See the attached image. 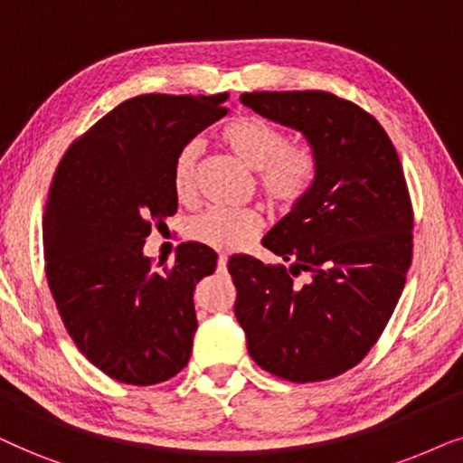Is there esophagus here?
<instances>
[{
  "label": "esophagus",
  "mask_w": 463,
  "mask_h": 463,
  "mask_svg": "<svg viewBox=\"0 0 463 463\" xmlns=\"http://www.w3.org/2000/svg\"><path fill=\"white\" fill-rule=\"evenodd\" d=\"M226 262H228L226 254H220V258H218V270H220V273H222V270H226Z\"/></svg>",
  "instance_id": "1"
}]
</instances>
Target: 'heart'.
I'll return each instance as SVG.
<instances>
[{
	"label": "heart",
	"instance_id": "1",
	"mask_svg": "<svg viewBox=\"0 0 463 463\" xmlns=\"http://www.w3.org/2000/svg\"><path fill=\"white\" fill-rule=\"evenodd\" d=\"M220 141L245 167L256 171L258 188L273 209L288 212L309 193L317 174L316 150L303 141H288L286 131L256 114H241L228 120ZM199 141H188L174 163V193L188 201L194 193V171ZM260 232V215L251 209H207L193 215L184 235L207 248L231 251Z\"/></svg>",
	"mask_w": 463,
	"mask_h": 463
}]
</instances>
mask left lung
I'll return each mask as SVG.
<instances>
[{
  "label": "left lung",
  "instance_id": "obj_1",
  "mask_svg": "<svg viewBox=\"0 0 463 463\" xmlns=\"http://www.w3.org/2000/svg\"><path fill=\"white\" fill-rule=\"evenodd\" d=\"M241 103L296 128L317 156L309 193L262 245L289 262L232 256L235 316L251 360L313 383L360 364L379 341L412 260V205L398 152L360 106L326 90L243 92ZM309 272L305 284L293 281Z\"/></svg>",
  "mask_w": 463,
  "mask_h": 463
}]
</instances>
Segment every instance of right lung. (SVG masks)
Instances as JSON below:
<instances>
[{
    "label": "right lung",
    "mask_w": 463,
    "mask_h": 463,
    "mask_svg": "<svg viewBox=\"0 0 463 463\" xmlns=\"http://www.w3.org/2000/svg\"><path fill=\"white\" fill-rule=\"evenodd\" d=\"M226 97L127 99L73 141L54 174L42 224L48 288L76 347L120 383H163L193 354V294L218 254L182 243L174 267L156 270L144 245L152 224L177 212V152L226 116Z\"/></svg>",
    "instance_id": "1"
}]
</instances>
